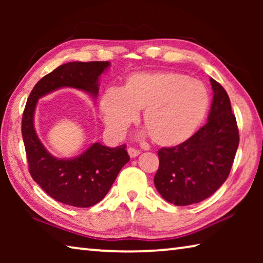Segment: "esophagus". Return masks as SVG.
<instances>
[{"mask_svg":"<svg viewBox=\"0 0 263 263\" xmlns=\"http://www.w3.org/2000/svg\"><path fill=\"white\" fill-rule=\"evenodd\" d=\"M127 153H128V155H130V158H136L140 154V151L133 148V147H130L127 149Z\"/></svg>","mask_w":263,"mask_h":263,"instance_id":"34e87169","label":"esophagus"}]
</instances>
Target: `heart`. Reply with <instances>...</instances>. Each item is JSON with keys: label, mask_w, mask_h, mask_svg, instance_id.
<instances>
[{"label": "heart", "mask_w": 263, "mask_h": 263, "mask_svg": "<svg viewBox=\"0 0 263 263\" xmlns=\"http://www.w3.org/2000/svg\"><path fill=\"white\" fill-rule=\"evenodd\" d=\"M204 84L173 72L135 73L121 90L109 89L100 106L106 127L122 137L144 110L146 135L159 146L171 147L193 136L209 108Z\"/></svg>", "instance_id": "heart-1"}]
</instances>
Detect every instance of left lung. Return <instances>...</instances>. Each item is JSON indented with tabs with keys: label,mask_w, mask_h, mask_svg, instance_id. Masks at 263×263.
Here are the masks:
<instances>
[{
	"label": "left lung",
	"mask_w": 263,
	"mask_h": 263,
	"mask_svg": "<svg viewBox=\"0 0 263 263\" xmlns=\"http://www.w3.org/2000/svg\"><path fill=\"white\" fill-rule=\"evenodd\" d=\"M210 82L213 100L205 125L182 144L158 152L155 188L174 205H190L215 194L237 153L239 131L229 95L216 80Z\"/></svg>",
	"instance_id": "obj_1"
}]
</instances>
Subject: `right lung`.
Returning <instances> with one entry per match:
<instances>
[{"label":"right lung","mask_w":263,"mask_h":263,"mask_svg":"<svg viewBox=\"0 0 263 263\" xmlns=\"http://www.w3.org/2000/svg\"><path fill=\"white\" fill-rule=\"evenodd\" d=\"M109 66V61H73L61 65L37 82L26 102L22 136L30 174L47 195L67 205L89 208L101 202L130 157L125 145L111 148L100 142H94L72 159L53 157L35 132V106L41 97L65 87L86 91L96 99L100 77Z\"/></svg>","instance_id":"add662e5"}]
</instances>
